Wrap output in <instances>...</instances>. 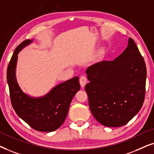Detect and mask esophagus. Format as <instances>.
Masks as SVG:
<instances>
[{"label": "esophagus", "instance_id": "1", "mask_svg": "<svg viewBox=\"0 0 154 154\" xmlns=\"http://www.w3.org/2000/svg\"><path fill=\"white\" fill-rule=\"evenodd\" d=\"M87 77H86L85 76H82L80 79H79V83H80V86L82 88L85 87V85L87 84Z\"/></svg>", "mask_w": 154, "mask_h": 154}]
</instances>
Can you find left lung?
I'll list each match as a JSON object with an SVG mask.
<instances>
[{
    "instance_id": "8db88e82",
    "label": "left lung",
    "mask_w": 154,
    "mask_h": 154,
    "mask_svg": "<svg viewBox=\"0 0 154 154\" xmlns=\"http://www.w3.org/2000/svg\"><path fill=\"white\" fill-rule=\"evenodd\" d=\"M85 86L91 113L98 122L115 128L128 123L138 113L145 96L146 68L132 38L112 61H102L86 70Z\"/></svg>"
}]
</instances>
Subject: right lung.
<instances>
[{
  "label": "right lung",
  "mask_w": 154,
  "mask_h": 154,
  "mask_svg": "<svg viewBox=\"0 0 154 154\" xmlns=\"http://www.w3.org/2000/svg\"><path fill=\"white\" fill-rule=\"evenodd\" d=\"M33 39L24 41L14 51L7 69V82L12 106L18 116L31 128L41 132H50L62 125L66 118L74 96L80 89L79 77L55 86L46 94L34 97L22 91L17 82L16 67L17 55L32 44Z\"/></svg>",
  "instance_id": "right-lung-1"
}]
</instances>
